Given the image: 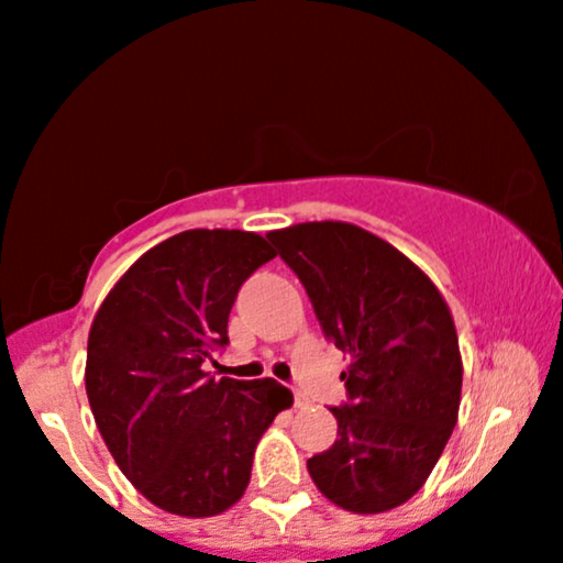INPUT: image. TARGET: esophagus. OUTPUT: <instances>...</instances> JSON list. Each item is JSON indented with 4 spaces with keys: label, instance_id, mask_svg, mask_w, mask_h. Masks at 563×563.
<instances>
[{
    "label": "esophagus",
    "instance_id": "esophagus-1",
    "mask_svg": "<svg viewBox=\"0 0 563 563\" xmlns=\"http://www.w3.org/2000/svg\"><path fill=\"white\" fill-rule=\"evenodd\" d=\"M294 407H296V409H306V407H309V399H306L303 394L296 391V396H294Z\"/></svg>",
    "mask_w": 563,
    "mask_h": 563
}]
</instances>
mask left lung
<instances>
[{
	"mask_svg": "<svg viewBox=\"0 0 563 563\" xmlns=\"http://www.w3.org/2000/svg\"><path fill=\"white\" fill-rule=\"evenodd\" d=\"M321 332L350 355L336 440L306 463L329 501L360 515L422 489L459 422L463 365L448 303L415 262L371 231L313 221L269 231Z\"/></svg>",
	"mask_w": 563,
	"mask_h": 563,
	"instance_id": "obj_1",
	"label": "left lung"
}]
</instances>
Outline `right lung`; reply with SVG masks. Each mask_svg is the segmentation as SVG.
<instances>
[{
  "label": "right lung",
  "instance_id": "right-lung-1",
  "mask_svg": "<svg viewBox=\"0 0 563 563\" xmlns=\"http://www.w3.org/2000/svg\"><path fill=\"white\" fill-rule=\"evenodd\" d=\"M273 257L250 231H183L133 262L89 329L97 430L125 478L172 515L211 517L242 499L262 432L294 404L273 378L203 373L229 344L239 288Z\"/></svg>",
  "mask_w": 563,
  "mask_h": 563
}]
</instances>
